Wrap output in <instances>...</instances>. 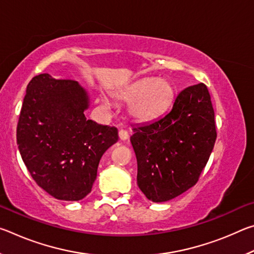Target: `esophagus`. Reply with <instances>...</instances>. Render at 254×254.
<instances>
[{
  "mask_svg": "<svg viewBox=\"0 0 254 254\" xmlns=\"http://www.w3.org/2000/svg\"><path fill=\"white\" fill-rule=\"evenodd\" d=\"M119 136H120V140L126 141V140L128 139V133L126 130H120L119 131Z\"/></svg>",
  "mask_w": 254,
  "mask_h": 254,
  "instance_id": "1",
  "label": "esophagus"
}]
</instances>
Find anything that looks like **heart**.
<instances>
[{
	"label": "heart",
	"instance_id": "heart-1",
	"mask_svg": "<svg viewBox=\"0 0 254 254\" xmlns=\"http://www.w3.org/2000/svg\"><path fill=\"white\" fill-rule=\"evenodd\" d=\"M119 100L131 102L128 112L137 121H149L162 113L175 97V87L166 79L143 78L117 93ZM103 104L109 106L106 98Z\"/></svg>",
	"mask_w": 254,
	"mask_h": 254
}]
</instances>
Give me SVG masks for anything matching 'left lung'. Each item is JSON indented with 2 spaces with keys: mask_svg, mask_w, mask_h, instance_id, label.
<instances>
[{
  "mask_svg": "<svg viewBox=\"0 0 254 254\" xmlns=\"http://www.w3.org/2000/svg\"><path fill=\"white\" fill-rule=\"evenodd\" d=\"M214 117L208 89L199 83L183 89L162 118L132 127L137 186L148 199L167 201L197 184L217 136Z\"/></svg>",
  "mask_w": 254,
  "mask_h": 254,
  "instance_id": "8db88e82",
  "label": "left lung"
}]
</instances>
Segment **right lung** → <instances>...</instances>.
Segmentation results:
<instances>
[{"label":"right lung","instance_id":"right-lung-1","mask_svg":"<svg viewBox=\"0 0 254 254\" xmlns=\"http://www.w3.org/2000/svg\"><path fill=\"white\" fill-rule=\"evenodd\" d=\"M88 96L71 79L34 76L27 86L16 141L39 187L60 200H79L92 190L103 154L118 142L114 127L87 120Z\"/></svg>","mask_w":254,"mask_h":254}]
</instances>
